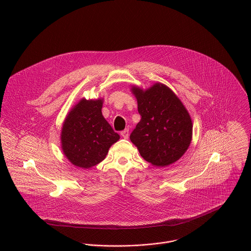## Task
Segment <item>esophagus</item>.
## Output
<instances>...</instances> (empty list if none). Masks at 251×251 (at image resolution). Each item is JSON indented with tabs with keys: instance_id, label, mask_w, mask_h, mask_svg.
Segmentation results:
<instances>
[{
	"instance_id": "obj_1",
	"label": "esophagus",
	"mask_w": 251,
	"mask_h": 251,
	"mask_svg": "<svg viewBox=\"0 0 251 251\" xmlns=\"http://www.w3.org/2000/svg\"><path fill=\"white\" fill-rule=\"evenodd\" d=\"M121 136L124 138V139H128L129 138V130L128 129H125L124 131L121 132Z\"/></svg>"
}]
</instances>
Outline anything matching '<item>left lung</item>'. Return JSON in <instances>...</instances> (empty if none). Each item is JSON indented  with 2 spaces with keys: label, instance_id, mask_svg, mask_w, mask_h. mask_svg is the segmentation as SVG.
Instances as JSON below:
<instances>
[{
  "label": "left lung",
  "instance_id": "left-lung-1",
  "mask_svg": "<svg viewBox=\"0 0 251 251\" xmlns=\"http://www.w3.org/2000/svg\"><path fill=\"white\" fill-rule=\"evenodd\" d=\"M142 118L130 135L142 157L155 167L179 160L193 138L191 115L181 100L166 85L154 83L144 90L132 86Z\"/></svg>",
  "mask_w": 251,
  "mask_h": 251
}]
</instances>
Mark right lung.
I'll use <instances>...</instances> for the list:
<instances>
[{"mask_svg": "<svg viewBox=\"0 0 251 251\" xmlns=\"http://www.w3.org/2000/svg\"><path fill=\"white\" fill-rule=\"evenodd\" d=\"M103 99H81L67 113L60 132L61 150L75 166L89 169L101 162L120 136L101 113Z\"/></svg>", "mask_w": 251, "mask_h": 251, "instance_id": "obj_1", "label": "right lung"}]
</instances>
